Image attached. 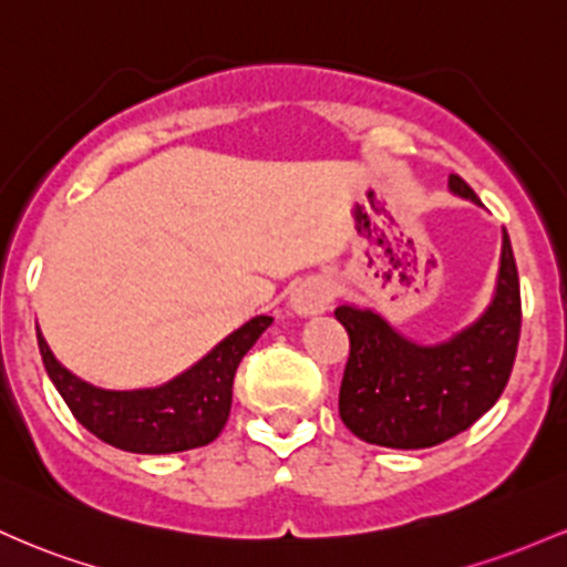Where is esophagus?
<instances>
[{
  "label": "esophagus",
  "mask_w": 567,
  "mask_h": 567,
  "mask_svg": "<svg viewBox=\"0 0 567 567\" xmlns=\"http://www.w3.org/2000/svg\"><path fill=\"white\" fill-rule=\"evenodd\" d=\"M334 300V286L327 278H308L291 291V310L297 316H316L323 313L329 308V302Z\"/></svg>",
  "instance_id": "34e87169"
}]
</instances>
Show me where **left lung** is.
<instances>
[{"mask_svg":"<svg viewBox=\"0 0 567 567\" xmlns=\"http://www.w3.org/2000/svg\"><path fill=\"white\" fill-rule=\"evenodd\" d=\"M450 189L480 203L461 176ZM351 340L340 385V417L355 436L393 450L447 442L498 402L517 359L523 300L512 240L504 230L498 289L480 321L442 346H417L372 310H334Z\"/></svg>","mask_w":567,"mask_h":567,"instance_id":"1","label":"left lung"}]
</instances>
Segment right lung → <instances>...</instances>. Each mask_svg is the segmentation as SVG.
<instances>
[{"instance_id":"right-lung-1","label":"right lung","mask_w":567,"mask_h":567,"mask_svg":"<svg viewBox=\"0 0 567 567\" xmlns=\"http://www.w3.org/2000/svg\"><path fill=\"white\" fill-rule=\"evenodd\" d=\"M270 323V316L251 318L193 369L144 391H104L85 383L59 364L40 329L37 342L50 380L93 436L125 453L165 455L203 447L219 436L230 417L235 369Z\"/></svg>"}]
</instances>
